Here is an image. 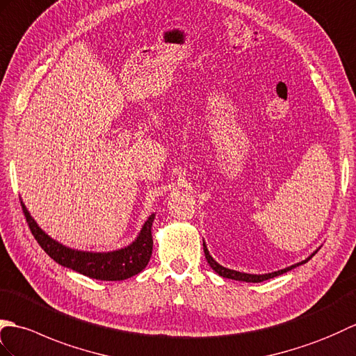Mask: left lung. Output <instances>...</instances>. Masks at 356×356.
Segmentation results:
<instances>
[{
  "label": "left lung",
  "instance_id": "obj_1",
  "mask_svg": "<svg viewBox=\"0 0 356 356\" xmlns=\"http://www.w3.org/2000/svg\"><path fill=\"white\" fill-rule=\"evenodd\" d=\"M204 252H205V259H207L209 265L220 275V277L233 279V280H241V282H252V283H259V282H264V280H268V279L277 277V275H280V274H283V273H286V271L292 270V268H296V266H298V265L306 264L307 260H309V259L315 254V252H314V254H312L311 257H307L306 260H303V262H298V264H296V265L288 266V268H285V270H280V271H275V273H270V274H247V273H239V271H234V270H228V268H224L222 265H219V264L216 262V260L210 256V252H209L207 247H205V243H204Z\"/></svg>",
  "mask_w": 356,
  "mask_h": 356
}]
</instances>
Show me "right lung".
<instances>
[{
    "mask_svg": "<svg viewBox=\"0 0 356 356\" xmlns=\"http://www.w3.org/2000/svg\"><path fill=\"white\" fill-rule=\"evenodd\" d=\"M21 205L31 234L35 236V239L47 254L53 260H56L59 265L81 273L86 275V277L111 282L124 280L143 271L149 260H151L154 247L152 222L155 215L149 216L143 228H141L138 238L128 245V247L109 252H90L71 250L65 247V245L51 239L49 234H45L38 227L35 219L30 216L26 205L22 202Z\"/></svg>",
    "mask_w": 356,
    "mask_h": 356,
    "instance_id": "obj_1",
    "label": "right lung"
}]
</instances>
